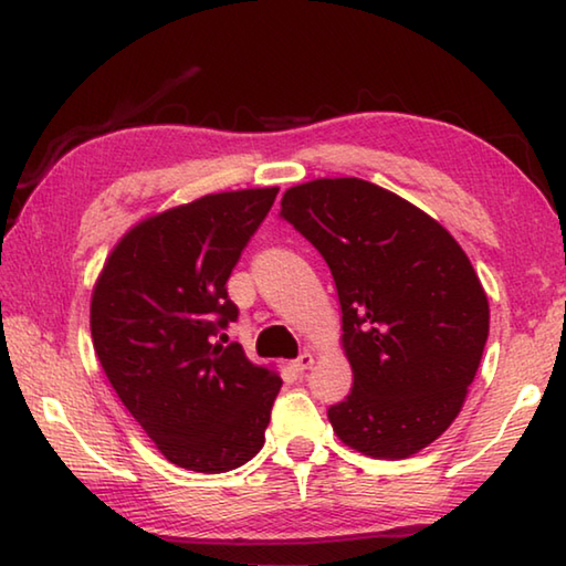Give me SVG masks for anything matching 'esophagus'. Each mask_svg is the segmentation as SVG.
<instances>
[{
	"mask_svg": "<svg viewBox=\"0 0 566 566\" xmlns=\"http://www.w3.org/2000/svg\"><path fill=\"white\" fill-rule=\"evenodd\" d=\"M315 363V358H313V355L311 353H301L298 355V358H295L293 363H291V368L295 370V373H305V370H308L311 368V365Z\"/></svg>",
	"mask_w": 566,
	"mask_h": 566,
	"instance_id": "obj_1",
	"label": "esophagus"
}]
</instances>
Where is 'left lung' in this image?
Instances as JSON below:
<instances>
[{
	"label": "left lung",
	"mask_w": 566,
	"mask_h": 566,
	"mask_svg": "<svg viewBox=\"0 0 566 566\" xmlns=\"http://www.w3.org/2000/svg\"><path fill=\"white\" fill-rule=\"evenodd\" d=\"M281 216L328 263L353 390L328 420L348 448L405 460L458 418L490 335L468 253L432 216L363 178H315Z\"/></svg>",
	"instance_id": "left-lung-1"
}]
</instances>
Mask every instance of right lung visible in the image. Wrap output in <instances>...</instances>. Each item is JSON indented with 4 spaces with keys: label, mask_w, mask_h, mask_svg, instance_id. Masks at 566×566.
Returning a JSON list of instances; mask_svg holds the SVG:
<instances>
[{
    "label": "right lung",
    "mask_w": 566,
    "mask_h": 566,
    "mask_svg": "<svg viewBox=\"0 0 566 566\" xmlns=\"http://www.w3.org/2000/svg\"><path fill=\"white\" fill-rule=\"evenodd\" d=\"M275 193H208L148 216L96 277V358L124 408L184 470H235L265 442L281 375L248 360L238 343H216V333L238 318L226 281Z\"/></svg>",
    "instance_id": "1"
}]
</instances>
